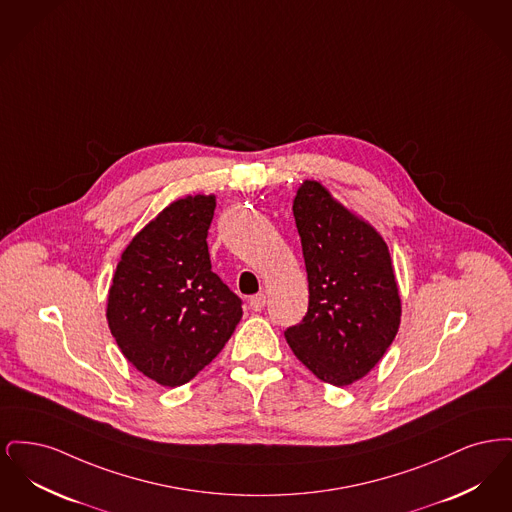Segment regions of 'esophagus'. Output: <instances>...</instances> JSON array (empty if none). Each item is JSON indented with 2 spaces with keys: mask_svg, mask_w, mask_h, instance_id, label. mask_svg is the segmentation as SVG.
Returning <instances> with one entry per match:
<instances>
[{
  "mask_svg": "<svg viewBox=\"0 0 512 512\" xmlns=\"http://www.w3.org/2000/svg\"><path fill=\"white\" fill-rule=\"evenodd\" d=\"M265 303H267L265 293H257V295L249 297V307H251L253 311H263V309H265Z\"/></svg>",
  "mask_w": 512,
  "mask_h": 512,
  "instance_id": "obj_1",
  "label": "esophagus"
}]
</instances>
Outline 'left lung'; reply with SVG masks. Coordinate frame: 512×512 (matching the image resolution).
I'll list each match as a JSON object with an SVG mask.
<instances>
[{"mask_svg": "<svg viewBox=\"0 0 512 512\" xmlns=\"http://www.w3.org/2000/svg\"><path fill=\"white\" fill-rule=\"evenodd\" d=\"M309 309L284 332L295 357L318 380L351 386L388 351L401 322V297L390 249L380 232L317 182L293 199Z\"/></svg>", "mask_w": 512, "mask_h": 512, "instance_id": "obj_1", "label": "left lung"}]
</instances>
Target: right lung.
Returning <instances> with one entry per match:
<instances>
[{
	"mask_svg": "<svg viewBox=\"0 0 512 512\" xmlns=\"http://www.w3.org/2000/svg\"><path fill=\"white\" fill-rule=\"evenodd\" d=\"M215 195L172 201L122 251L107 324L128 363L176 388L209 365L242 320V299L211 270Z\"/></svg>",
	"mask_w": 512,
	"mask_h": 512,
	"instance_id": "obj_1",
	"label": "right lung"
}]
</instances>
